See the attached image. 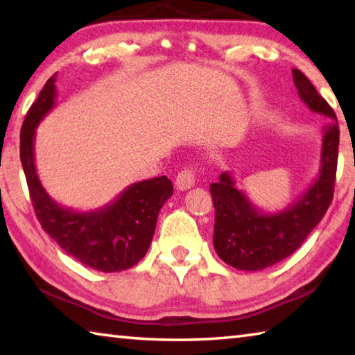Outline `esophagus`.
<instances>
[{
	"label": "esophagus",
	"instance_id": "obj_1",
	"mask_svg": "<svg viewBox=\"0 0 355 355\" xmlns=\"http://www.w3.org/2000/svg\"><path fill=\"white\" fill-rule=\"evenodd\" d=\"M196 184V172L192 169H184L182 172H178L177 180H175V186L178 191H186L192 188Z\"/></svg>",
	"mask_w": 355,
	"mask_h": 355
}]
</instances>
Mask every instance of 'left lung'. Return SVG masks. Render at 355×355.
<instances>
[{"instance_id":"8db88e82","label":"left lung","mask_w":355,"mask_h":355,"mask_svg":"<svg viewBox=\"0 0 355 355\" xmlns=\"http://www.w3.org/2000/svg\"><path fill=\"white\" fill-rule=\"evenodd\" d=\"M293 81L300 100L330 120L322 128L320 172L310 188L282 211L264 213L236 189L228 172L209 184L216 213L214 250L222 261L241 271H261L290 257L320 224L334 199L340 142L336 116L302 71L293 69Z\"/></svg>"}]
</instances>
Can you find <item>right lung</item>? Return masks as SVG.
<instances>
[{"mask_svg": "<svg viewBox=\"0 0 355 355\" xmlns=\"http://www.w3.org/2000/svg\"><path fill=\"white\" fill-rule=\"evenodd\" d=\"M56 75L42 89L23 122L20 159L35 216L44 230L70 257L101 272L133 268L147 254L159 209L173 192L166 175L125 188L107 205L92 211H75L48 196L35 171V128L56 105Z\"/></svg>", "mask_w": 355, "mask_h": 355, "instance_id": "right-lung-1", "label": "right lung"}]
</instances>
